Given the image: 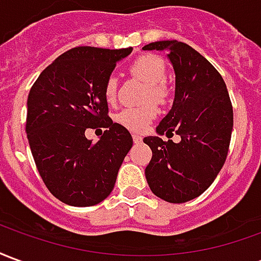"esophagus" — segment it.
<instances>
[{"mask_svg":"<svg viewBox=\"0 0 261 261\" xmlns=\"http://www.w3.org/2000/svg\"><path fill=\"white\" fill-rule=\"evenodd\" d=\"M133 141H134V144H140V142H142V137L134 134V136H133Z\"/></svg>","mask_w":261,"mask_h":261,"instance_id":"obj_1","label":"esophagus"}]
</instances>
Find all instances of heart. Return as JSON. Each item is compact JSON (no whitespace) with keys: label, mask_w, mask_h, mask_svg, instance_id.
<instances>
[{"label":"heart","mask_w":261,"mask_h":261,"mask_svg":"<svg viewBox=\"0 0 261 261\" xmlns=\"http://www.w3.org/2000/svg\"><path fill=\"white\" fill-rule=\"evenodd\" d=\"M130 72L137 80L148 84V89L144 95V102H155L162 105L166 102L169 91L165 82L166 78V64L155 54L141 56L130 65ZM119 81L114 75H109L105 81L103 95L106 102L113 105L117 99ZM156 117V109L153 105H145L141 108H125L116 114V121L130 131L145 130L147 125Z\"/></svg>","instance_id":"b5f03b06"}]
</instances>
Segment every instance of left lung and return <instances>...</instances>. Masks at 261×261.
<instances>
[{
    "mask_svg": "<svg viewBox=\"0 0 261 261\" xmlns=\"http://www.w3.org/2000/svg\"><path fill=\"white\" fill-rule=\"evenodd\" d=\"M144 50H165L176 75L175 100L156 127L180 142L145 137L152 151L145 168L149 189L169 202H186L213 185L229 149L233 109L222 76L205 57L177 40L149 43Z\"/></svg>",
    "mask_w": 261,
    "mask_h": 261,
    "instance_id": "1",
    "label": "left lung"
}]
</instances>
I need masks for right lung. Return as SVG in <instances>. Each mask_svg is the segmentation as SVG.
Here are the masks:
<instances>
[{
  "label": "right lung",
  "mask_w": 261,
  "mask_h": 261,
  "mask_svg": "<svg viewBox=\"0 0 261 261\" xmlns=\"http://www.w3.org/2000/svg\"><path fill=\"white\" fill-rule=\"evenodd\" d=\"M131 51L71 48L43 69L31 88L26 134L32 155L46 187L68 205L103 201L133 147L128 130L109 117L103 95L116 63ZM88 128L105 130L99 142L86 138Z\"/></svg>",
  "instance_id": "add662e5"
}]
</instances>
